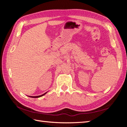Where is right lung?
Masks as SVG:
<instances>
[{"mask_svg":"<svg viewBox=\"0 0 127 127\" xmlns=\"http://www.w3.org/2000/svg\"><path fill=\"white\" fill-rule=\"evenodd\" d=\"M46 94V93H45V94H44L41 95H40V96H30V97H33V98H37V97H41V96H44V95H45V94Z\"/></svg>","mask_w":127,"mask_h":127,"instance_id":"obj_1","label":"right lung"}]
</instances>
